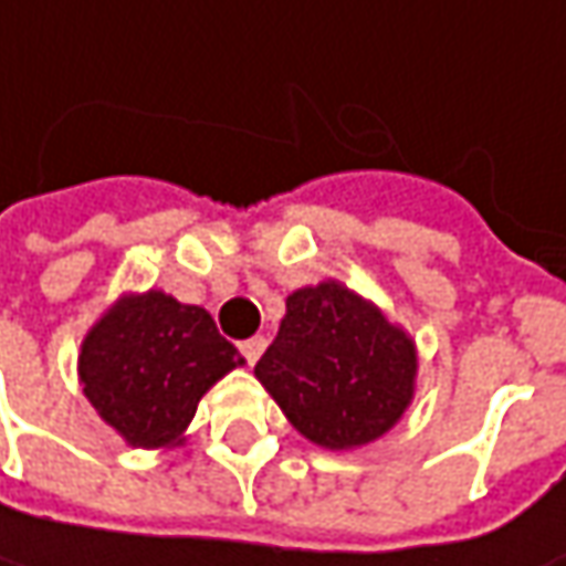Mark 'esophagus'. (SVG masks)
<instances>
[{
    "mask_svg": "<svg viewBox=\"0 0 566 566\" xmlns=\"http://www.w3.org/2000/svg\"><path fill=\"white\" fill-rule=\"evenodd\" d=\"M264 346H268V339H264V337H251V339H245V343H242V356L249 359V365H254V361L261 359Z\"/></svg>",
    "mask_w": 566,
    "mask_h": 566,
    "instance_id": "34e87169",
    "label": "esophagus"
}]
</instances>
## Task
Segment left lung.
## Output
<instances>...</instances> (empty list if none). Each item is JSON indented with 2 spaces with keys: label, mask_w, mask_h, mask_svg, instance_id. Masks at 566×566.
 Instances as JSON below:
<instances>
[{
  "label": "left lung",
  "mask_w": 566,
  "mask_h": 566,
  "mask_svg": "<svg viewBox=\"0 0 566 566\" xmlns=\"http://www.w3.org/2000/svg\"><path fill=\"white\" fill-rule=\"evenodd\" d=\"M416 343L337 280L295 290L276 339L254 365L298 434L327 450L371 444L416 394Z\"/></svg>",
  "instance_id": "8db88e82"
}]
</instances>
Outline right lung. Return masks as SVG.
Here are the masks:
<instances>
[{
	"instance_id": "right-lung-1",
	"label": "right lung",
	"mask_w": 566,
	"mask_h": 566,
	"mask_svg": "<svg viewBox=\"0 0 566 566\" xmlns=\"http://www.w3.org/2000/svg\"><path fill=\"white\" fill-rule=\"evenodd\" d=\"M245 365L201 305L160 290L122 295L77 356L84 397L132 447H176L207 390Z\"/></svg>"
}]
</instances>
